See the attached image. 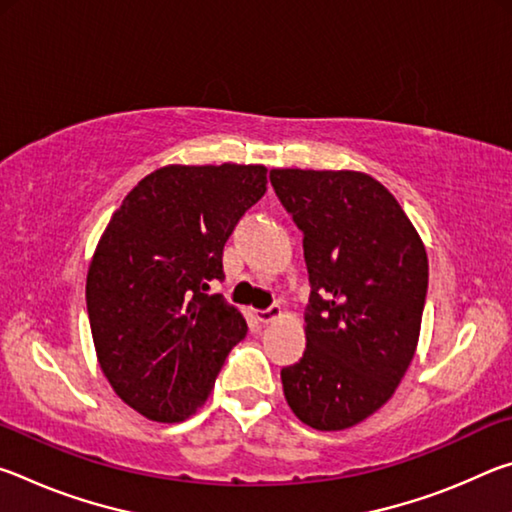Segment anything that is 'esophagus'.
Returning <instances> with one entry per match:
<instances>
[{"label": "esophagus", "mask_w": 512, "mask_h": 512, "mask_svg": "<svg viewBox=\"0 0 512 512\" xmlns=\"http://www.w3.org/2000/svg\"><path fill=\"white\" fill-rule=\"evenodd\" d=\"M255 316H257L259 323L268 325V323H273V320H277V318L282 316V307L280 305H273V307H268V309H259V311H255Z\"/></svg>", "instance_id": "1"}]
</instances>
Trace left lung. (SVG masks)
Instances as JSON below:
<instances>
[{"instance_id":"8db88e82","label":"left lung","mask_w":512,"mask_h":512,"mask_svg":"<svg viewBox=\"0 0 512 512\" xmlns=\"http://www.w3.org/2000/svg\"><path fill=\"white\" fill-rule=\"evenodd\" d=\"M305 235L307 350L282 368L300 422L341 431L391 400L418 348L429 259L409 216L363 171L271 169Z\"/></svg>"}]
</instances>
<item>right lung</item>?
Segmentation results:
<instances>
[{
	"label": "right lung",
	"mask_w": 512,
	"mask_h": 512,
	"mask_svg": "<svg viewBox=\"0 0 512 512\" xmlns=\"http://www.w3.org/2000/svg\"><path fill=\"white\" fill-rule=\"evenodd\" d=\"M264 164H167L112 214L88 266L85 300L101 372L155 422H183L210 397L248 325L219 293L223 246L266 192Z\"/></svg>",
	"instance_id": "1"
}]
</instances>
